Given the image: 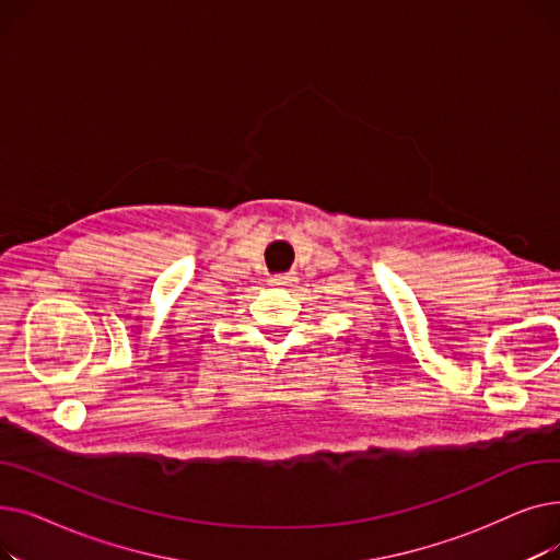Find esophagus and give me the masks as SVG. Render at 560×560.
<instances>
[{
	"label": "esophagus",
	"mask_w": 560,
	"mask_h": 560,
	"mask_svg": "<svg viewBox=\"0 0 560 560\" xmlns=\"http://www.w3.org/2000/svg\"><path fill=\"white\" fill-rule=\"evenodd\" d=\"M292 281H295V275H292V272H283V275L272 277V283H281V285H288Z\"/></svg>",
	"instance_id": "obj_1"
}]
</instances>
